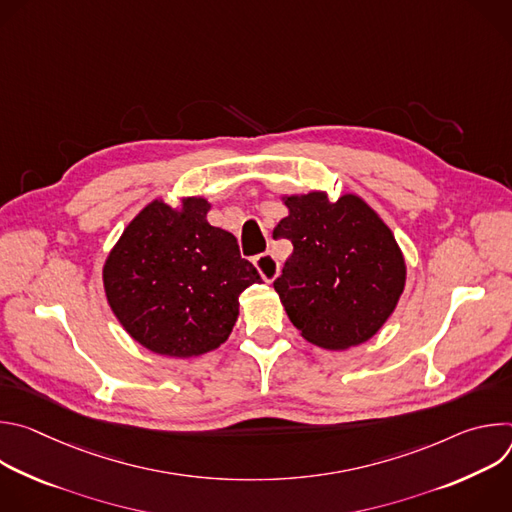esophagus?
Segmentation results:
<instances>
[{"mask_svg": "<svg viewBox=\"0 0 512 512\" xmlns=\"http://www.w3.org/2000/svg\"><path fill=\"white\" fill-rule=\"evenodd\" d=\"M253 263H255L257 271L261 273V277H263L267 283H271V281L279 275V261H277L271 253H261V255H257V257L253 259Z\"/></svg>", "mask_w": 512, "mask_h": 512, "instance_id": "obj_1", "label": "esophagus"}]
</instances>
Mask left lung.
Segmentation results:
<instances>
[{
  "mask_svg": "<svg viewBox=\"0 0 512 512\" xmlns=\"http://www.w3.org/2000/svg\"><path fill=\"white\" fill-rule=\"evenodd\" d=\"M273 237L294 245L273 281L300 334L326 350L371 340L393 316L407 281L403 251L381 214L358 194H283Z\"/></svg>",
  "mask_w": 512,
  "mask_h": 512,
  "instance_id": "8db88e82",
  "label": "left lung"
}]
</instances>
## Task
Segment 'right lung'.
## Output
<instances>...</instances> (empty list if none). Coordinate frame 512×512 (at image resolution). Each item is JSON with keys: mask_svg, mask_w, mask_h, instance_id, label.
<instances>
[{"mask_svg": "<svg viewBox=\"0 0 512 512\" xmlns=\"http://www.w3.org/2000/svg\"><path fill=\"white\" fill-rule=\"evenodd\" d=\"M210 202L145 204L103 265L105 298L123 330L162 356L192 358L227 342L239 296L261 283L237 239L206 221Z\"/></svg>", "mask_w": 512, "mask_h": 512, "instance_id": "1", "label": "right lung"}]
</instances>
